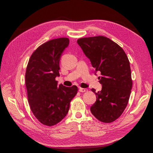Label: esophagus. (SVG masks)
Instances as JSON below:
<instances>
[{
    "label": "esophagus",
    "mask_w": 153,
    "mask_h": 153,
    "mask_svg": "<svg viewBox=\"0 0 153 153\" xmlns=\"http://www.w3.org/2000/svg\"><path fill=\"white\" fill-rule=\"evenodd\" d=\"M79 91L80 92H88V89H86V88H79Z\"/></svg>",
    "instance_id": "34e87169"
}]
</instances>
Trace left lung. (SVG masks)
<instances>
[{"label": "left lung", "instance_id": "obj_1", "mask_svg": "<svg viewBox=\"0 0 153 153\" xmlns=\"http://www.w3.org/2000/svg\"><path fill=\"white\" fill-rule=\"evenodd\" d=\"M77 42L92 65L99 71L102 90L96 92L97 101L90 107L94 117L111 123L120 117L128 105L132 79L129 59L123 48L105 36L81 38Z\"/></svg>", "mask_w": 153, "mask_h": 153}]
</instances>
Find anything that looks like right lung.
Listing matches in <instances>:
<instances>
[{"label":"right lung","instance_id":"obj_1","mask_svg":"<svg viewBox=\"0 0 153 153\" xmlns=\"http://www.w3.org/2000/svg\"><path fill=\"white\" fill-rule=\"evenodd\" d=\"M69 38L51 40L36 49L28 61L25 86L30 109L43 125L53 126L68 113L71 100L77 94L76 86L57 85L59 61L69 45Z\"/></svg>","mask_w":153,"mask_h":153}]
</instances>
